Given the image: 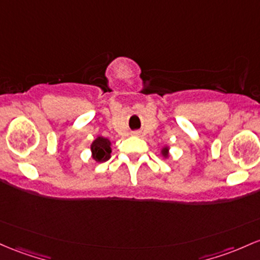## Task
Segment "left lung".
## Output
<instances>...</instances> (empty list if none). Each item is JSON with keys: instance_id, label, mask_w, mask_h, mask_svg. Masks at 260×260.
I'll return each mask as SVG.
<instances>
[{"instance_id": "left-lung-1", "label": "left lung", "mask_w": 260, "mask_h": 260, "mask_svg": "<svg viewBox=\"0 0 260 260\" xmlns=\"http://www.w3.org/2000/svg\"><path fill=\"white\" fill-rule=\"evenodd\" d=\"M161 154H162V156H164V158H168V156H169V148H168V147L162 148Z\"/></svg>"}]
</instances>
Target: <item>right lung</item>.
<instances>
[{
    "label": "right lung",
    "mask_w": 260,
    "mask_h": 260,
    "mask_svg": "<svg viewBox=\"0 0 260 260\" xmlns=\"http://www.w3.org/2000/svg\"><path fill=\"white\" fill-rule=\"evenodd\" d=\"M111 152H112V149H111V142L107 138H104L101 136L98 137L92 142V144H91L92 158L99 162L108 160L111 158Z\"/></svg>",
    "instance_id": "1"
}]
</instances>
